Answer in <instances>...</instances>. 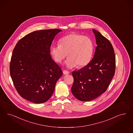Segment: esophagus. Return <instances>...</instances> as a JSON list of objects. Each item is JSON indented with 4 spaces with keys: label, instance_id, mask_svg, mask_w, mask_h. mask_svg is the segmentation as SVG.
Here are the masks:
<instances>
[{
    "label": "esophagus",
    "instance_id": "34e87169",
    "mask_svg": "<svg viewBox=\"0 0 133 133\" xmlns=\"http://www.w3.org/2000/svg\"><path fill=\"white\" fill-rule=\"evenodd\" d=\"M63 73L64 74V75H68V74H69V72L67 70H64L63 71Z\"/></svg>",
    "mask_w": 133,
    "mask_h": 133
}]
</instances>
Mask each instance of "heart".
Returning <instances> with one entry per match:
<instances>
[{"instance_id":"heart-1","label":"heart","mask_w":133,"mask_h":133,"mask_svg":"<svg viewBox=\"0 0 133 133\" xmlns=\"http://www.w3.org/2000/svg\"><path fill=\"white\" fill-rule=\"evenodd\" d=\"M93 44L91 38L87 36L73 33L61 38L59 45L52 46L51 55L55 62L61 63L68 56L65 64L68 68L78 65L83 67L89 63L93 53Z\"/></svg>"}]
</instances>
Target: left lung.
Masks as SVG:
<instances>
[{"instance_id": "1", "label": "left lung", "mask_w": 133, "mask_h": 133, "mask_svg": "<svg viewBox=\"0 0 133 133\" xmlns=\"http://www.w3.org/2000/svg\"><path fill=\"white\" fill-rule=\"evenodd\" d=\"M97 46L94 57L85 67L74 71L71 91L79 101L92 100L104 93L114 77L115 55L110 41L99 31L92 30Z\"/></svg>"}]
</instances>
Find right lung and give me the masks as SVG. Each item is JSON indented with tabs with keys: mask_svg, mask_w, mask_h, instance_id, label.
Returning <instances> with one entry per match:
<instances>
[{
	"mask_svg": "<svg viewBox=\"0 0 133 133\" xmlns=\"http://www.w3.org/2000/svg\"><path fill=\"white\" fill-rule=\"evenodd\" d=\"M61 31L51 29L31 32L14 48L10 73L19 95L28 101L37 104L48 101L63 74L50 55L51 43Z\"/></svg>",
	"mask_w": 133,
	"mask_h": 133,
	"instance_id": "obj_1",
	"label": "right lung"
}]
</instances>
